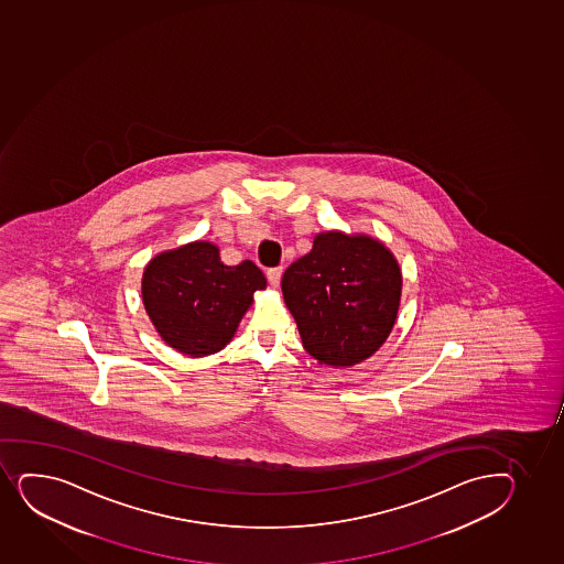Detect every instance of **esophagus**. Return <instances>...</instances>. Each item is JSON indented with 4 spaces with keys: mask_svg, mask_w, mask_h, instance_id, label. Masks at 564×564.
Wrapping results in <instances>:
<instances>
[{
    "mask_svg": "<svg viewBox=\"0 0 564 564\" xmlns=\"http://www.w3.org/2000/svg\"><path fill=\"white\" fill-rule=\"evenodd\" d=\"M268 281H270V285L273 289H278L279 283H281V278H283V268H270L267 272Z\"/></svg>",
    "mask_w": 564,
    "mask_h": 564,
    "instance_id": "1",
    "label": "esophagus"
}]
</instances>
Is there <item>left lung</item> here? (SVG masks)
Masks as SVG:
<instances>
[{
  "instance_id": "obj_1",
  "label": "left lung",
  "mask_w": 564,
  "mask_h": 564,
  "mask_svg": "<svg viewBox=\"0 0 564 564\" xmlns=\"http://www.w3.org/2000/svg\"><path fill=\"white\" fill-rule=\"evenodd\" d=\"M305 350L321 365L351 367L386 343L399 315L402 272L391 249L364 232H318L281 279Z\"/></svg>"
}]
</instances>
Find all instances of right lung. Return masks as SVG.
<instances>
[{
    "mask_svg": "<svg viewBox=\"0 0 564 564\" xmlns=\"http://www.w3.org/2000/svg\"><path fill=\"white\" fill-rule=\"evenodd\" d=\"M267 289L254 262L227 267L219 248L195 240L152 257L141 278V297L165 345L205 358L229 345L253 294Z\"/></svg>",
    "mask_w": 564,
    "mask_h": 564,
    "instance_id": "1",
    "label": "right lung"
}]
</instances>
